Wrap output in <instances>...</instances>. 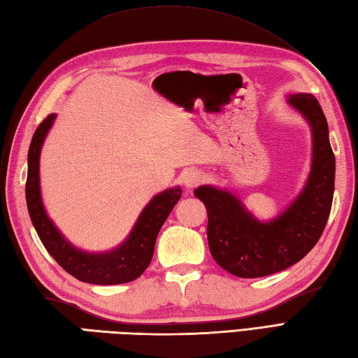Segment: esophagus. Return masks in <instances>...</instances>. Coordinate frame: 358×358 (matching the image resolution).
<instances>
[{"label": "esophagus", "instance_id": "34e87169", "mask_svg": "<svg viewBox=\"0 0 358 358\" xmlns=\"http://www.w3.org/2000/svg\"><path fill=\"white\" fill-rule=\"evenodd\" d=\"M204 178V175L199 169H187L183 175V185L186 189H194L199 186Z\"/></svg>", "mask_w": 358, "mask_h": 358}]
</instances>
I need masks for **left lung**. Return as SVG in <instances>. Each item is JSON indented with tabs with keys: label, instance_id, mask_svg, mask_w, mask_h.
I'll use <instances>...</instances> for the list:
<instances>
[{
	"label": "left lung",
	"instance_id": "obj_1",
	"mask_svg": "<svg viewBox=\"0 0 358 358\" xmlns=\"http://www.w3.org/2000/svg\"><path fill=\"white\" fill-rule=\"evenodd\" d=\"M286 98L313 132V164L295 200L275 218L262 222L227 189L204 185L194 192L208 210L212 257L224 271L241 278L271 275L299 263L322 237L332 206L336 157L328 121L313 94Z\"/></svg>",
	"mask_w": 358,
	"mask_h": 358
}]
</instances>
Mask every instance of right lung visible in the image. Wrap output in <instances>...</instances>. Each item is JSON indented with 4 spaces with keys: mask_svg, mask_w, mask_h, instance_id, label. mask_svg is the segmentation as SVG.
Returning a JSON list of instances; mask_svg holds the SVG:
<instances>
[{
    "mask_svg": "<svg viewBox=\"0 0 358 358\" xmlns=\"http://www.w3.org/2000/svg\"><path fill=\"white\" fill-rule=\"evenodd\" d=\"M57 115L50 113L30 141L27 154L26 201L30 220L48 252L62 268L80 281L92 285H121L138 278L154 255L157 235L181 196V187L173 186L157 194L144 209L127 238L104 252H87L67 240L44 209L40 186V155L43 143Z\"/></svg>",
    "mask_w": 358,
    "mask_h": 358,
    "instance_id": "obj_1",
    "label": "right lung"
}]
</instances>
